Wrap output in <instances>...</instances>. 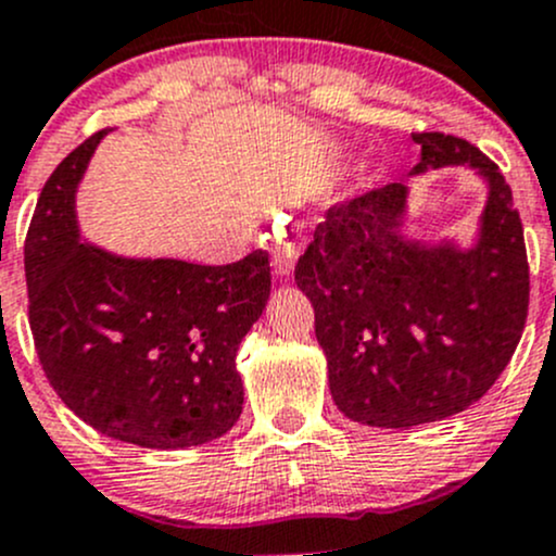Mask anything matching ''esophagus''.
<instances>
[{
    "instance_id": "esophagus-1",
    "label": "esophagus",
    "mask_w": 556,
    "mask_h": 556,
    "mask_svg": "<svg viewBox=\"0 0 556 556\" xmlns=\"http://www.w3.org/2000/svg\"><path fill=\"white\" fill-rule=\"evenodd\" d=\"M296 262V243L291 240H278L276 251H273V276L278 280L289 278L291 270H294Z\"/></svg>"
}]
</instances>
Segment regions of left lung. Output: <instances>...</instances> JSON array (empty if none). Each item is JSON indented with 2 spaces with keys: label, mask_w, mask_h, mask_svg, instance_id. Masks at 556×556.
<instances>
[{
  "label": "left lung",
  "mask_w": 556,
  "mask_h": 556,
  "mask_svg": "<svg viewBox=\"0 0 556 556\" xmlns=\"http://www.w3.org/2000/svg\"><path fill=\"white\" fill-rule=\"evenodd\" d=\"M412 176L468 165L488 181L471 249L406 236L409 185L337 203L294 270L313 302L337 409L362 426L444 420L484 396L522 337L530 267L511 187L466 139L412 134Z\"/></svg>",
  "instance_id": "left-lung-1"
}]
</instances>
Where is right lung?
Here are the masks:
<instances>
[{
  "label": "right lung",
  "instance_id": "1",
  "mask_svg": "<svg viewBox=\"0 0 556 556\" xmlns=\"http://www.w3.org/2000/svg\"><path fill=\"white\" fill-rule=\"evenodd\" d=\"M106 130L45 181L28 225V324L45 377L104 437L185 450L243 409L238 345L270 300V256L232 265L130 260L79 238L74 194Z\"/></svg>",
  "mask_w": 556,
  "mask_h": 556
}]
</instances>
